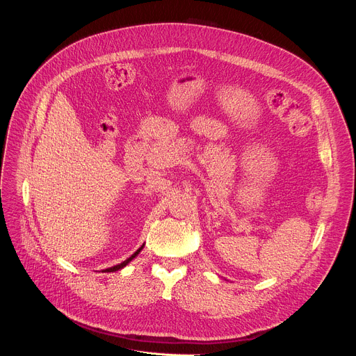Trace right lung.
Masks as SVG:
<instances>
[{
    "label": "right lung",
    "mask_w": 356,
    "mask_h": 356,
    "mask_svg": "<svg viewBox=\"0 0 356 356\" xmlns=\"http://www.w3.org/2000/svg\"><path fill=\"white\" fill-rule=\"evenodd\" d=\"M143 245H145V243H143ZM143 245H142V246H140V248H139V249H138V250L134 253V255H131V257H129L127 261H124L122 264H118V265H115V266H113V268H108V269H106L104 272H115V270H120V269H122L124 266H127V265H128V264H129V262H131V261H132V259H134V258L138 255V253L142 250Z\"/></svg>",
    "instance_id": "add662e5"
}]
</instances>
